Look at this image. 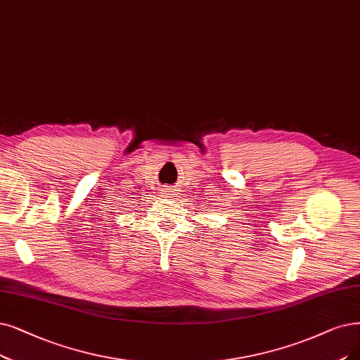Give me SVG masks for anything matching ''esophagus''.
Returning <instances> with one entry per match:
<instances>
[{
	"label": "esophagus",
	"instance_id": "34e87169",
	"mask_svg": "<svg viewBox=\"0 0 360 360\" xmlns=\"http://www.w3.org/2000/svg\"><path fill=\"white\" fill-rule=\"evenodd\" d=\"M164 192H167V191H164Z\"/></svg>",
	"mask_w": 360,
	"mask_h": 360
}]
</instances>
